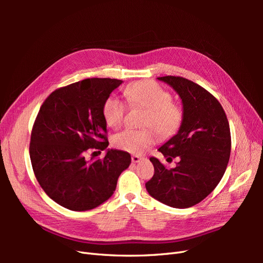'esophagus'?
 <instances>
[{"label":"esophagus","instance_id":"obj_1","mask_svg":"<svg viewBox=\"0 0 263 263\" xmlns=\"http://www.w3.org/2000/svg\"><path fill=\"white\" fill-rule=\"evenodd\" d=\"M142 159H144V158L140 157V156H136V155H135V156L132 157V161H133L134 163H138V162H140V161L142 160Z\"/></svg>","mask_w":263,"mask_h":263}]
</instances>
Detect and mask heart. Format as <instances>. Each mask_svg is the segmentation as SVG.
Listing matches in <instances>:
<instances>
[{
  "instance_id": "b5f03b06",
  "label": "heart",
  "mask_w": 263,
  "mask_h": 263,
  "mask_svg": "<svg viewBox=\"0 0 263 263\" xmlns=\"http://www.w3.org/2000/svg\"><path fill=\"white\" fill-rule=\"evenodd\" d=\"M127 100L134 107L146 109L144 125L153 126L163 136L176 130L182 119L181 110L172 103L169 92L153 81H139L125 89ZM125 105L115 99L108 98L103 105V116L113 129H119L124 124ZM156 141L153 129H127L114 138V145L121 150L134 155H141Z\"/></svg>"
}]
</instances>
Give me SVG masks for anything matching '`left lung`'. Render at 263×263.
<instances>
[{
  "instance_id": "8db88e82",
  "label": "left lung",
  "mask_w": 263,
  "mask_h": 263,
  "mask_svg": "<svg viewBox=\"0 0 263 263\" xmlns=\"http://www.w3.org/2000/svg\"><path fill=\"white\" fill-rule=\"evenodd\" d=\"M176 91L182 103V122L176 135L158 150L166 161L178 157L176 168L166 169L150 158L155 174L146 183L148 193L174 209H187L211 194L226 171L230 157V129L220 103L198 84L181 77L158 78Z\"/></svg>"
}]
</instances>
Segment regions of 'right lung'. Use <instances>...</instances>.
Here are the masks:
<instances>
[{"label": "right lung", "instance_id": "right-lung-1", "mask_svg": "<svg viewBox=\"0 0 263 263\" xmlns=\"http://www.w3.org/2000/svg\"><path fill=\"white\" fill-rule=\"evenodd\" d=\"M123 83L116 79H85L53 91L42 105L31 130L29 156L35 177L51 200L70 211H89L114 194L132 157L107 149L104 159L84 154L105 149L106 122L103 105Z\"/></svg>", "mask_w": 263, "mask_h": 263}]
</instances>
